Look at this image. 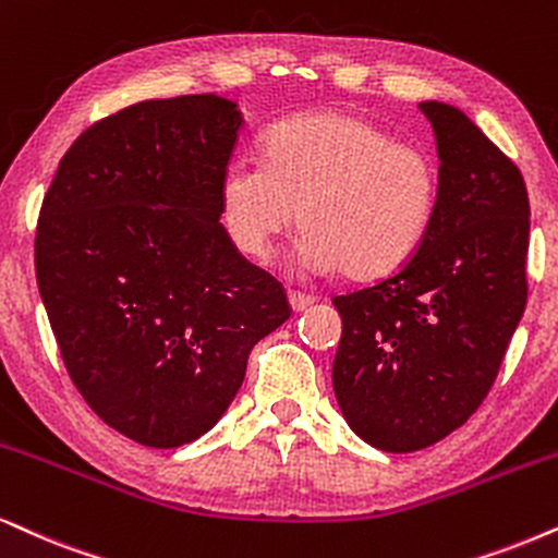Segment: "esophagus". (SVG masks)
Here are the masks:
<instances>
[{"label": "esophagus", "instance_id": "esophagus-1", "mask_svg": "<svg viewBox=\"0 0 558 558\" xmlns=\"http://www.w3.org/2000/svg\"><path fill=\"white\" fill-rule=\"evenodd\" d=\"M288 303H291L293 312H306V308L314 303V295L301 293V291H288Z\"/></svg>", "mask_w": 558, "mask_h": 558}]
</instances>
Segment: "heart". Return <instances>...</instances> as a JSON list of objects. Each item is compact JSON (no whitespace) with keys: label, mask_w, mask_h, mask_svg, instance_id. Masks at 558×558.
<instances>
[{"label":"heart","mask_w":558,"mask_h":558,"mask_svg":"<svg viewBox=\"0 0 558 558\" xmlns=\"http://www.w3.org/2000/svg\"><path fill=\"white\" fill-rule=\"evenodd\" d=\"M440 203V167L425 146L393 141L355 112L324 110L272 125L259 161L231 159L218 210L242 255L267 259L299 223L306 270L384 278L420 250Z\"/></svg>","instance_id":"b5f03b06"}]
</instances>
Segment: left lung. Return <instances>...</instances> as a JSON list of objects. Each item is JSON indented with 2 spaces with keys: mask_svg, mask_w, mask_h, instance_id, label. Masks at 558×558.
Instances as JSON below:
<instances>
[{
  "mask_svg": "<svg viewBox=\"0 0 558 558\" xmlns=\"http://www.w3.org/2000/svg\"><path fill=\"white\" fill-rule=\"evenodd\" d=\"M420 110L440 157L433 227L399 272L331 301L337 404L386 453L433 446L476 412L527 301L523 174L466 112L437 100Z\"/></svg>",
  "mask_w": 558,
  "mask_h": 558,
  "instance_id": "obj_1",
  "label": "left lung"
}]
</instances>
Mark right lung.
Segmentation results:
<instances>
[{
	"instance_id": "obj_1",
	"label": "right lung",
	"mask_w": 558,
	"mask_h": 558,
	"mask_svg": "<svg viewBox=\"0 0 558 558\" xmlns=\"http://www.w3.org/2000/svg\"><path fill=\"white\" fill-rule=\"evenodd\" d=\"M242 123L218 95L131 105L74 141L40 206L35 278L63 365L141 446L206 435L252 348L291 316L283 286L218 221Z\"/></svg>"
}]
</instances>
